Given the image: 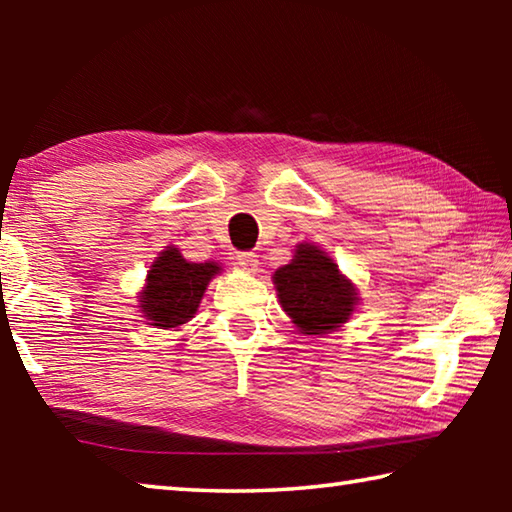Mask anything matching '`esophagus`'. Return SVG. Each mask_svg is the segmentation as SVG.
I'll use <instances>...</instances> for the list:
<instances>
[{
  "label": "esophagus",
  "mask_w": 512,
  "mask_h": 512,
  "mask_svg": "<svg viewBox=\"0 0 512 512\" xmlns=\"http://www.w3.org/2000/svg\"><path fill=\"white\" fill-rule=\"evenodd\" d=\"M237 266L244 268V271H257V255L255 253H248V250H241V253H237Z\"/></svg>",
  "instance_id": "1"
}]
</instances>
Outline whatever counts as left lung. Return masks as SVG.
<instances>
[{"label": "left lung", "mask_w": 512, "mask_h": 512, "mask_svg": "<svg viewBox=\"0 0 512 512\" xmlns=\"http://www.w3.org/2000/svg\"><path fill=\"white\" fill-rule=\"evenodd\" d=\"M277 296L302 334H327L350 318L357 293L323 250L298 246L291 264L277 268Z\"/></svg>", "instance_id": "1"}]
</instances>
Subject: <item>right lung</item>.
Instances as JSON below:
<instances>
[{
    "mask_svg": "<svg viewBox=\"0 0 512 512\" xmlns=\"http://www.w3.org/2000/svg\"><path fill=\"white\" fill-rule=\"evenodd\" d=\"M219 271L214 262H187L178 248H167L151 266L140 296L144 316L162 329L187 323L196 314L207 282Z\"/></svg>",
    "mask_w": 512,
    "mask_h": 512,
    "instance_id": "add662e5",
    "label": "right lung"
}]
</instances>
